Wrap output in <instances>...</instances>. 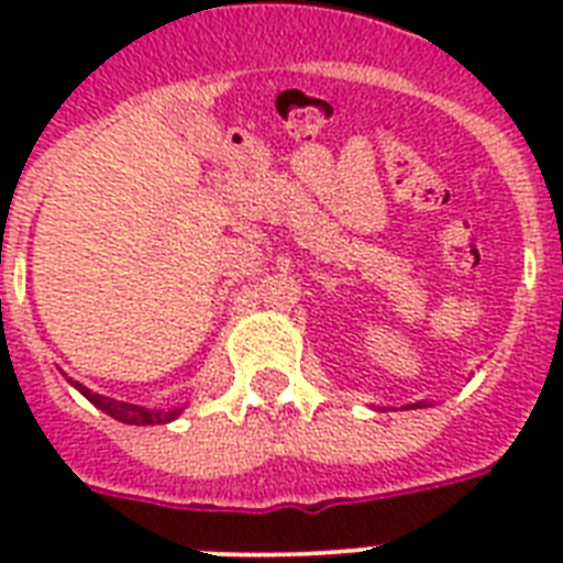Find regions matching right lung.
Instances as JSON below:
<instances>
[{"instance_id":"1","label":"right lung","mask_w":563,"mask_h":563,"mask_svg":"<svg viewBox=\"0 0 563 563\" xmlns=\"http://www.w3.org/2000/svg\"><path fill=\"white\" fill-rule=\"evenodd\" d=\"M78 391L92 402V406H99L101 411H108L110 418L122 420V423H136V427H145V423H163V420H172L178 415L180 409L175 411H148L143 406H134V402H122V400H113V397H104V394H92L90 388H84L81 383H73Z\"/></svg>"}]
</instances>
